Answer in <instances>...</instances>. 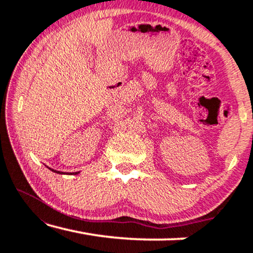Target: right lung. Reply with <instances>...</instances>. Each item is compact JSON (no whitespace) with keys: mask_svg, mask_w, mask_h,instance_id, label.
I'll return each instance as SVG.
<instances>
[{"mask_svg":"<svg viewBox=\"0 0 253 253\" xmlns=\"http://www.w3.org/2000/svg\"><path fill=\"white\" fill-rule=\"evenodd\" d=\"M50 169V168H49ZM50 170L51 171H54V172H56V174H63V172H62V171H57V170H54V169H50ZM79 172V171H78ZM78 172H76V174H78Z\"/></svg>","mask_w":253,"mask_h":253,"instance_id":"right-lung-1","label":"right lung"}]
</instances>
